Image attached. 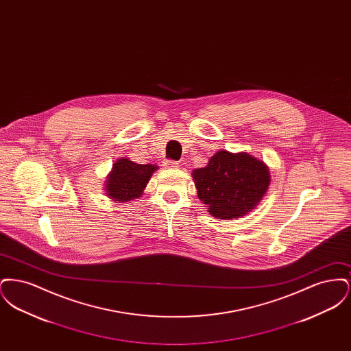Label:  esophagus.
I'll return each mask as SVG.
<instances>
[{"label":"esophagus","mask_w":351,"mask_h":351,"mask_svg":"<svg viewBox=\"0 0 351 351\" xmlns=\"http://www.w3.org/2000/svg\"><path fill=\"white\" fill-rule=\"evenodd\" d=\"M165 167L166 168H178L179 167V163L178 162H173V160H165L163 162Z\"/></svg>","instance_id":"esophagus-1"}]
</instances>
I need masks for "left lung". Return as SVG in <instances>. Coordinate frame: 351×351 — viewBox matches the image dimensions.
I'll list each match as a JSON object with an SVG mask.
<instances>
[{
    "label": "left lung",
    "instance_id": "1",
    "mask_svg": "<svg viewBox=\"0 0 351 351\" xmlns=\"http://www.w3.org/2000/svg\"><path fill=\"white\" fill-rule=\"evenodd\" d=\"M197 196L213 217H242L254 209L267 192L268 167L247 152H216L206 167L192 172Z\"/></svg>",
    "mask_w": 351,
    "mask_h": 351
}]
</instances>
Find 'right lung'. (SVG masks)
<instances>
[{
  "label": "right lung",
  "mask_w": 351,
  "mask_h": 351,
  "mask_svg": "<svg viewBox=\"0 0 351 351\" xmlns=\"http://www.w3.org/2000/svg\"><path fill=\"white\" fill-rule=\"evenodd\" d=\"M156 169V166L136 165L128 158L118 159L106 178V195L112 200L121 202H129L141 197L151 175Z\"/></svg>",
  "instance_id": "add662e5"
}]
</instances>
